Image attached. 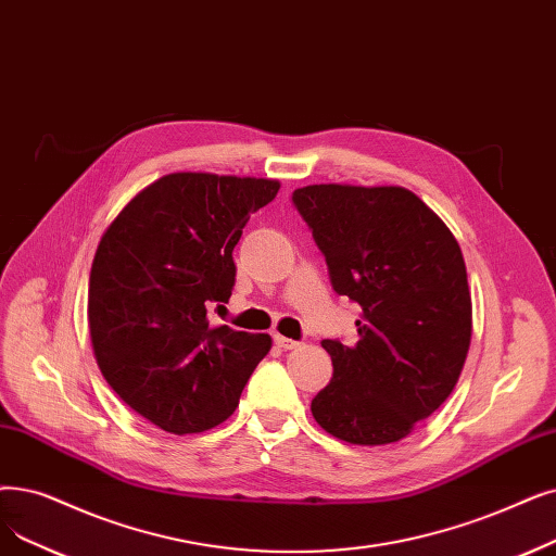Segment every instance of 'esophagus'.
<instances>
[{"mask_svg": "<svg viewBox=\"0 0 556 556\" xmlns=\"http://www.w3.org/2000/svg\"><path fill=\"white\" fill-rule=\"evenodd\" d=\"M275 345L281 350H298L300 348L298 341H293V338H286L281 333H275Z\"/></svg>", "mask_w": 556, "mask_h": 556, "instance_id": "1", "label": "esophagus"}]
</instances>
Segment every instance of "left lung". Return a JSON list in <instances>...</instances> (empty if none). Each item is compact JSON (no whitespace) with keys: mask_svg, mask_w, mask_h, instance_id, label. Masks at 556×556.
Listing matches in <instances>:
<instances>
[{"mask_svg":"<svg viewBox=\"0 0 556 556\" xmlns=\"http://www.w3.org/2000/svg\"><path fill=\"white\" fill-rule=\"evenodd\" d=\"M293 204L325 254L331 286L361 306L358 341H323L333 364L316 422L352 445L406 439L464 370L472 302L462 248L412 190L316 184Z\"/></svg>","mask_w":556,"mask_h":556,"instance_id":"obj_1","label":"left lung"}]
</instances>
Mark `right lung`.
<instances>
[{"label":"right lung","mask_w":556,"mask_h":556,"mask_svg":"<svg viewBox=\"0 0 556 556\" xmlns=\"http://www.w3.org/2000/svg\"><path fill=\"white\" fill-rule=\"evenodd\" d=\"M277 190L275 179L173 173L142 188L100 240L88 283L92 352L111 389L163 431L225 422L273 348L268 333L211 327L206 308L229 302L231 252Z\"/></svg>","instance_id":"obj_1"}]
</instances>
